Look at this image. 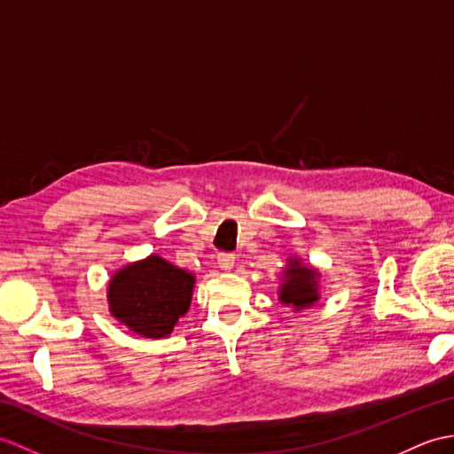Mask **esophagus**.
I'll use <instances>...</instances> for the list:
<instances>
[{
    "label": "esophagus",
    "instance_id": "esophagus-1",
    "mask_svg": "<svg viewBox=\"0 0 454 454\" xmlns=\"http://www.w3.org/2000/svg\"><path fill=\"white\" fill-rule=\"evenodd\" d=\"M216 259H218V267L226 272L231 270V267H234V262H236L234 253H220Z\"/></svg>",
    "mask_w": 454,
    "mask_h": 454
}]
</instances>
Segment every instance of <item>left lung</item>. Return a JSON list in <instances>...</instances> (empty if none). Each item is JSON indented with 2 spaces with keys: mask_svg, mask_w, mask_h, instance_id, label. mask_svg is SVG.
<instances>
[{
  "mask_svg": "<svg viewBox=\"0 0 454 454\" xmlns=\"http://www.w3.org/2000/svg\"><path fill=\"white\" fill-rule=\"evenodd\" d=\"M278 300L284 305H292L294 311L308 309L321 300L319 278L321 272L301 262L300 257H290L280 272Z\"/></svg>",
  "mask_w": 454,
  "mask_h": 454,
  "instance_id": "1",
  "label": "left lung"
}]
</instances>
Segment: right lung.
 I'll return each instance as SVG.
<instances>
[{
	"label": "right lung",
	"instance_id": "right-lung-1",
	"mask_svg": "<svg viewBox=\"0 0 454 454\" xmlns=\"http://www.w3.org/2000/svg\"><path fill=\"white\" fill-rule=\"evenodd\" d=\"M193 288V272L153 253L114 272L106 290L108 309L131 333L166 339L192 305Z\"/></svg>",
	"mask_w": 454,
	"mask_h": 454
}]
</instances>
